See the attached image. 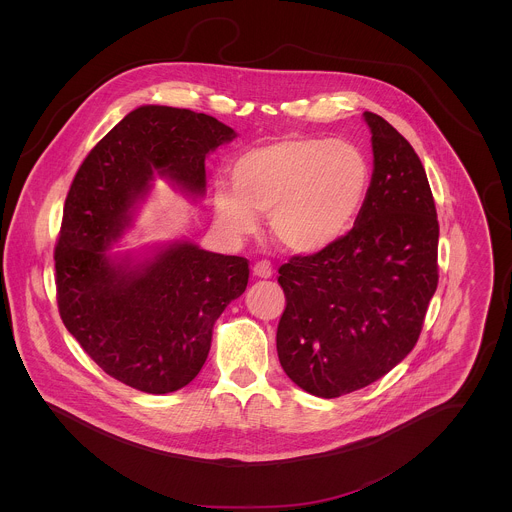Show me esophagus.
<instances>
[{
    "instance_id": "1",
    "label": "esophagus",
    "mask_w": 512,
    "mask_h": 512,
    "mask_svg": "<svg viewBox=\"0 0 512 512\" xmlns=\"http://www.w3.org/2000/svg\"><path fill=\"white\" fill-rule=\"evenodd\" d=\"M254 276H258V278H272L274 276V268H272V264L268 262V260H260V262H256L254 264Z\"/></svg>"
}]
</instances>
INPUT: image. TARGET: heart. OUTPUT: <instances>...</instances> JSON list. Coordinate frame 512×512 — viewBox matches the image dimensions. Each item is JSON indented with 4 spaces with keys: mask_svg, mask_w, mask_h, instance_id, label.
<instances>
[{
    "mask_svg": "<svg viewBox=\"0 0 512 512\" xmlns=\"http://www.w3.org/2000/svg\"><path fill=\"white\" fill-rule=\"evenodd\" d=\"M372 167L349 140L286 138L236 157L232 185L215 189L224 230L244 236L270 215L276 240L295 254H315L343 240L365 209Z\"/></svg>",
    "mask_w": 512,
    "mask_h": 512,
    "instance_id": "heart-1",
    "label": "heart"
}]
</instances>
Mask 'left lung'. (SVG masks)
<instances>
[{"label":"left lung","instance_id":"obj_1","mask_svg":"<svg viewBox=\"0 0 512 512\" xmlns=\"http://www.w3.org/2000/svg\"><path fill=\"white\" fill-rule=\"evenodd\" d=\"M365 120L374 169L357 224L331 248L278 270L280 365L319 398L361 390L398 365L416 347L438 288V215L424 165L384 118L365 112Z\"/></svg>","mask_w":512,"mask_h":512}]
</instances>
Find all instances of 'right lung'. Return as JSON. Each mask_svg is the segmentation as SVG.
Masks as SVG:
<instances>
[{
  "label": "right lung",
  "instance_id": "obj_1",
  "mask_svg": "<svg viewBox=\"0 0 512 512\" xmlns=\"http://www.w3.org/2000/svg\"><path fill=\"white\" fill-rule=\"evenodd\" d=\"M234 138L213 116L140 106L74 175L55 246L59 313L86 355L136 390L175 392L199 374L215 321L246 290L248 260L185 240L138 264L106 250L130 226L153 173L203 197L207 153Z\"/></svg>",
  "mask_w": 512,
  "mask_h": 512
}]
</instances>
